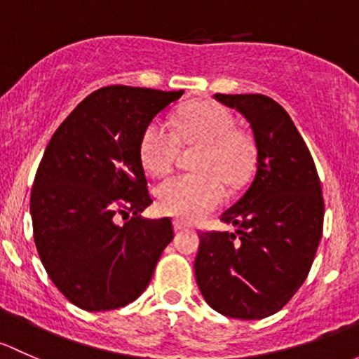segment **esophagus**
I'll return each instance as SVG.
<instances>
[{"mask_svg": "<svg viewBox=\"0 0 359 359\" xmlns=\"http://www.w3.org/2000/svg\"><path fill=\"white\" fill-rule=\"evenodd\" d=\"M172 226H175L176 231H181V230H184V228H187L188 224L183 223V221H180V219H175V221H172Z\"/></svg>", "mask_w": 359, "mask_h": 359, "instance_id": "esophagus-1", "label": "esophagus"}]
</instances>
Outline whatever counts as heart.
<instances>
[{
    "label": "heart",
    "instance_id": "b5f03b06",
    "mask_svg": "<svg viewBox=\"0 0 359 359\" xmlns=\"http://www.w3.org/2000/svg\"><path fill=\"white\" fill-rule=\"evenodd\" d=\"M181 143L198 149L194 175H178L162 181L155 190L157 207L165 216L184 223L204 219L224 201L223 181L238 187L249 178L256 162L252 136L236 129L233 114L214 102L188 107L178 123V133L162 117L147 124L140 140V158L152 176L171 171Z\"/></svg>",
    "mask_w": 359,
    "mask_h": 359
}]
</instances>
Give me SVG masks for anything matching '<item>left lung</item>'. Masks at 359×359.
I'll return each mask as SVG.
<instances>
[{"mask_svg": "<svg viewBox=\"0 0 359 359\" xmlns=\"http://www.w3.org/2000/svg\"><path fill=\"white\" fill-rule=\"evenodd\" d=\"M238 110L256 143V171L221 221L238 230L201 231L195 278L207 304L238 320L275 315L311 269L325 204L308 145L280 103L266 95H214Z\"/></svg>", "mask_w": 359, "mask_h": 359, "instance_id": "obj_1", "label": "left lung"}]
</instances>
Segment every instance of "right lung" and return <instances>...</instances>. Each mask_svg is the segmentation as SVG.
I'll use <instances>...</instances> for the list:
<instances>
[{"mask_svg":"<svg viewBox=\"0 0 359 359\" xmlns=\"http://www.w3.org/2000/svg\"><path fill=\"white\" fill-rule=\"evenodd\" d=\"M181 95L100 88L44 150L31 190L36 249L51 282L77 308L110 311L138 299L172 240L171 217H140L152 204L140 140Z\"/></svg>","mask_w":359,"mask_h":359,"instance_id":"1","label":"right lung"}]
</instances>
